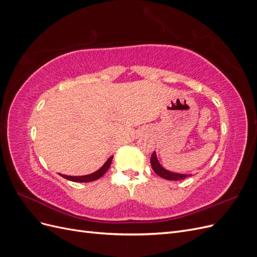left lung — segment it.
<instances>
[{"instance_id": "left-lung-1", "label": "left lung", "mask_w": 257, "mask_h": 257, "mask_svg": "<svg viewBox=\"0 0 257 257\" xmlns=\"http://www.w3.org/2000/svg\"><path fill=\"white\" fill-rule=\"evenodd\" d=\"M150 162H151V166H152V169L154 170V173L157 174V175H159L160 177H162L163 179H167V180H182V179H185L186 177H188V175L170 173V172H168V170L163 168L160 165V163L158 162L157 155H155L154 152L151 155Z\"/></svg>"}]
</instances>
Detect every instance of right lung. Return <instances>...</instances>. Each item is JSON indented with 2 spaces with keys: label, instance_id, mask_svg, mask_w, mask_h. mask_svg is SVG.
Returning a JSON list of instances; mask_svg holds the SVG:
<instances>
[{
  "label": "right lung",
  "instance_id": "1",
  "mask_svg": "<svg viewBox=\"0 0 257 257\" xmlns=\"http://www.w3.org/2000/svg\"><path fill=\"white\" fill-rule=\"evenodd\" d=\"M111 161H112V157L108 159V161L105 163L102 168H99L97 172L93 173L91 175L80 176V177H72V176H65V175H61V176L65 178V179H67V180H71V181H74V182H91V181H94V180H97V179H99L107 172L108 168L110 167Z\"/></svg>",
  "mask_w": 257,
  "mask_h": 257
}]
</instances>
